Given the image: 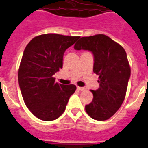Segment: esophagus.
Masks as SVG:
<instances>
[{
  "mask_svg": "<svg viewBox=\"0 0 148 148\" xmlns=\"http://www.w3.org/2000/svg\"><path fill=\"white\" fill-rule=\"evenodd\" d=\"M77 90H79V91H84L86 89L85 87H79V86H77Z\"/></svg>",
  "mask_w": 148,
  "mask_h": 148,
  "instance_id": "esophagus-1",
  "label": "esophagus"
}]
</instances>
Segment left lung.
<instances>
[{
  "instance_id": "left-lung-1",
  "label": "left lung",
  "mask_w": 148,
  "mask_h": 148,
  "mask_svg": "<svg viewBox=\"0 0 148 148\" xmlns=\"http://www.w3.org/2000/svg\"><path fill=\"white\" fill-rule=\"evenodd\" d=\"M93 55V72L99 75V88L92 90L93 99L85 106L92 119L105 121L117 112L124 101L130 77L125 49L104 34L83 37L74 46Z\"/></svg>"
}]
</instances>
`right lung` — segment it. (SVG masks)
<instances>
[{"instance_id": "add662e5", "label": "right lung", "mask_w": 148, "mask_h": 148, "mask_svg": "<svg viewBox=\"0 0 148 148\" xmlns=\"http://www.w3.org/2000/svg\"><path fill=\"white\" fill-rule=\"evenodd\" d=\"M79 37L47 34L35 37L24 50L18 73L22 96L31 113L43 121H53L64 112L74 85L56 82L63 67V54Z\"/></svg>"}]
</instances>
